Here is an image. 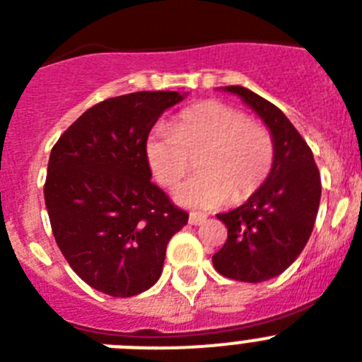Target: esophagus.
I'll return each instance as SVG.
<instances>
[{
  "label": "esophagus",
  "mask_w": 362,
  "mask_h": 362,
  "mask_svg": "<svg viewBox=\"0 0 362 362\" xmlns=\"http://www.w3.org/2000/svg\"><path fill=\"white\" fill-rule=\"evenodd\" d=\"M204 221H206V216H203V214H190V217H188V223L194 226L203 225Z\"/></svg>",
  "instance_id": "obj_1"
}]
</instances>
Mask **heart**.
Instances as JSON below:
<instances>
[{"label": "heart", "mask_w": 362, "mask_h": 362, "mask_svg": "<svg viewBox=\"0 0 362 362\" xmlns=\"http://www.w3.org/2000/svg\"><path fill=\"white\" fill-rule=\"evenodd\" d=\"M153 175L174 188L199 163V172L175 190V201L196 210L216 209L232 196L243 203L263 187L274 163V143L264 127L238 108L206 101L179 114L172 129L158 127L146 139Z\"/></svg>", "instance_id": "1"}]
</instances>
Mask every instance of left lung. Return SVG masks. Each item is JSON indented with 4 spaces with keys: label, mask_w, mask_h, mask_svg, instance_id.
<instances>
[{
    "label": "left lung",
    "mask_w": 362,
    "mask_h": 362,
    "mask_svg": "<svg viewBox=\"0 0 362 362\" xmlns=\"http://www.w3.org/2000/svg\"><path fill=\"white\" fill-rule=\"evenodd\" d=\"M239 95L270 130L274 163L263 187L245 204L217 214L228 238L212 263L221 276L261 283L283 274L312 235L321 201V175L313 153L283 112L245 86H223Z\"/></svg>",
    "instance_id": "1"
}]
</instances>
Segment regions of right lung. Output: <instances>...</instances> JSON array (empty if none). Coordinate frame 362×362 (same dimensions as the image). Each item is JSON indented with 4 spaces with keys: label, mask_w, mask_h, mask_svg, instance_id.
<instances>
[{
    "label": "right lung",
    "mask_w": 362,
    "mask_h": 362,
    "mask_svg": "<svg viewBox=\"0 0 362 362\" xmlns=\"http://www.w3.org/2000/svg\"><path fill=\"white\" fill-rule=\"evenodd\" d=\"M179 92H134L105 99L54 145L45 204L57 246L98 292L132 297L156 284L166 245L188 214L150 181L146 139Z\"/></svg>",
    "instance_id": "1"
}]
</instances>
